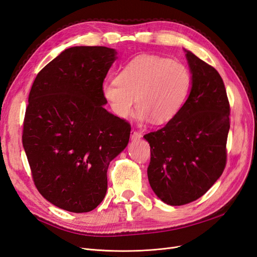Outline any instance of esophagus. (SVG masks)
Listing matches in <instances>:
<instances>
[{
	"instance_id": "esophagus-1",
	"label": "esophagus",
	"mask_w": 257,
	"mask_h": 257,
	"mask_svg": "<svg viewBox=\"0 0 257 257\" xmlns=\"http://www.w3.org/2000/svg\"><path fill=\"white\" fill-rule=\"evenodd\" d=\"M142 136H143L142 133H139V132H136V131L131 132V141L132 142H135V141H137V139H141Z\"/></svg>"
}]
</instances>
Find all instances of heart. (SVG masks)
I'll use <instances>...</instances> for the list:
<instances>
[{"label":"heart","instance_id":"b5f03b06","mask_svg":"<svg viewBox=\"0 0 257 257\" xmlns=\"http://www.w3.org/2000/svg\"><path fill=\"white\" fill-rule=\"evenodd\" d=\"M192 85L184 64L158 56L136 57L122 67L115 80L102 87L104 98L122 119L134 113L135 99L142 121L166 123L180 111Z\"/></svg>","mask_w":257,"mask_h":257}]
</instances>
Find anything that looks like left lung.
Segmentation results:
<instances>
[{"label": "left lung", "instance_id": "8db88e82", "mask_svg": "<svg viewBox=\"0 0 257 257\" xmlns=\"http://www.w3.org/2000/svg\"><path fill=\"white\" fill-rule=\"evenodd\" d=\"M192 75L190 94L164 127L146 134L148 179L163 203L182 206L201 197L226 164L229 103L216 69L183 49Z\"/></svg>", "mask_w": 257, "mask_h": 257}]
</instances>
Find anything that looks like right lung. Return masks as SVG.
I'll return each mask as SVG.
<instances>
[{
  "instance_id": "add662e5",
  "label": "right lung",
  "mask_w": 257,
  "mask_h": 257,
  "mask_svg": "<svg viewBox=\"0 0 257 257\" xmlns=\"http://www.w3.org/2000/svg\"><path fill=\"white\" fill-rule=\"evenodd\" d=\"M116 59L103 46L67 48L30 91L22 145L31 172L43 197L69 212L102 203L109 163L128 144L130 124L104 108L103 82Z\"/></svg>"
}]
</instances>
